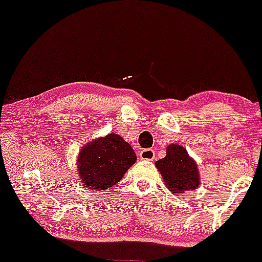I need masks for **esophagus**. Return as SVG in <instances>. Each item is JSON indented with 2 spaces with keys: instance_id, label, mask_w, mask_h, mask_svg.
<instances>
[{
  "instance_id": "34e87169",
  "label": "esophagus",
  "mask_w": 262,
  "mask_h": 262,
  "mask_svg": "<svg viewBox=\"0 0 262 262\" xmlns=\"http://www.w3.org/2000/svg\"><path fill=\"white\" fill-rule=\"evenodd\" d=\"M139 157L141 160H145V161H153L155 159V151L150 148L147 149H143L139 151Z\"/></svg>"
}]
</instances>
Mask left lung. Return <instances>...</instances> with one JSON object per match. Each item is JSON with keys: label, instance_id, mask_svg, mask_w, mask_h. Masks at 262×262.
I'll use <instances>...</instances> for the list:
<instances>
[{"label": "left lung", "instance_id": "1", "mask_svg": "<svg viewBox=\"0 0 262 262\" xmlns=\"http://www.w3.org/2000/svg\"><path fill=\"white\" fill-rule=\"evenodd\" d=\"M155 165L162 174L165 185L175 194L193 191L200 185V174L195 161L187 154L183 146L171 144L166 148V156Z\"/></svg>", "mask_w": 262, "mask_h": 262}]
</instances>
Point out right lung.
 <instances>
[{
    "instance_id": "right-lung-1",
    "label": "right lung",
    "mask_w": 262,
    "mask_h": 262,
    "mask_svg": "<svg viewBox=\"0 0 262 262\" xmlns=\"http://www.w3.org/2000/svg\"><path fill=\"white\" fill-rule=\"evenodd\" d=\"M137 157L132 146L117 134L88 143L78 156V173L83 185L106 190L117 184Z\"/></svg>"
}]
</instances>
